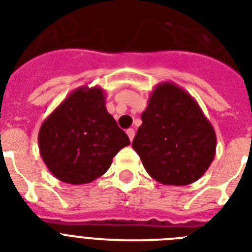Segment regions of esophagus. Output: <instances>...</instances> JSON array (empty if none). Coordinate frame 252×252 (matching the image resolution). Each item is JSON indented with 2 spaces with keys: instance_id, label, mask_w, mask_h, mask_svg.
<instances>
[{
  "instance_id": "obj_1",
  "label": "esophagus",
  "mask_w": 252,
  "mask_h": 252,
  "mask_svg": "<svg viewBox=\"0 0 252 252\" xmlns=\"http://www.w3.org/2000/svg\"><path fill=\"white\" fill-rule=\"evenodd\" d=\"M126 134H128V137H129L130 141H133V137H134V130L132 128L129 129H126Z\"/></svg>"
}]
</instances>
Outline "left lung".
<instances>
[{"instance_id":"obj_1","label":"left lung","mask_w":252,"mask_h":252,"mask_svg":"<svg viewBox=\"0 0 252 252\" xmlns=\"http://www.w3.org/2000/svg\"><path fill=\"white\" fill-rule=\"evenodd\" d=\"M141 120L132 146L153 179L187 186L205 174L216 156V132L187 91L157 85Z\"/></svg>"}]
</instances>
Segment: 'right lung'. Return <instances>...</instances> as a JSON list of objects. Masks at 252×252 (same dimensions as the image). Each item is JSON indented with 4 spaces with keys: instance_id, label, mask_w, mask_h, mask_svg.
<instances>
[{
    "instance_id": "obj_1",
    "label": "right lung",
    "mask_w": 252,
    "mask_h": 252,
    "mask_svg": "<svg viewBox=\"0 0 252 252\" xmlns=\"http://www.w3.org/2000/svg\"><path fill=\"white\" fill-rule=\"evenodd\" d=\"M40 156L52 175L69 184H86L110 168L129 138L106 108L100 87L82 86L45 119L37 136Z\"/></svg>"
}]
</instances>
